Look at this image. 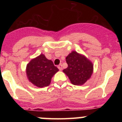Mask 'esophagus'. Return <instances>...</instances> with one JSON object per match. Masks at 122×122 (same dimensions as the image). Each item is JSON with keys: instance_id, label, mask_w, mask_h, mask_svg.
<instances>
[{"instance_id": "esophagus-1", "label": "esophagus", "mask_w": 122, "mask_h": 122, "mask_svg": "<svg viewBox=\"0 0 122 122\" xmlns=\"http://www.w3.org/2000/svg\"><path fill=\"white\" fill-rule=\"evenodd\" d=\"M58 69H59V70H60V71H61V70H62V65H61V64H60V65H59V66H58Z\"/></svg>"}]
</instances>
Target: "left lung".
Here are the masks:
<instances>
[{
  "label": "left lung",
  "mask_w": 122,
  "mask_h": 122,
  "mask_svg": "<svg viewBox=\"0 0 122 122\" xmlns=\"http://www.w3.org/2000/svg\"><path fill=\"white\" fill-rule=\"evenodd\" d=\"M68 67L63 70L74 85L84 84L91 78L93 72V64L83 54L73 51L66 57Z\"/></svg>",
  "instance_id": "obj_1"
}]
</instances>
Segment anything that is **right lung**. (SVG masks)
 I'll return each mask as SVG.
<instances>
[{
	"instance_id": "add662e5",
	"label": "right lung",
	"mask_w": 122,
	"mask_h": 122,
	"mask_svg": "<svg viewBox=\"0 0 122 122\" xmlns=\"http://www.w3.org/2000/svg\"><path fill=\"white\" fill-rule=\"evenodd\" d=\"M58 71L53 62L48 60L42 54L32 59L26 68V73L29 81L41 88L48 86L52 77Z\"/></svg>"
}]
</instances>
